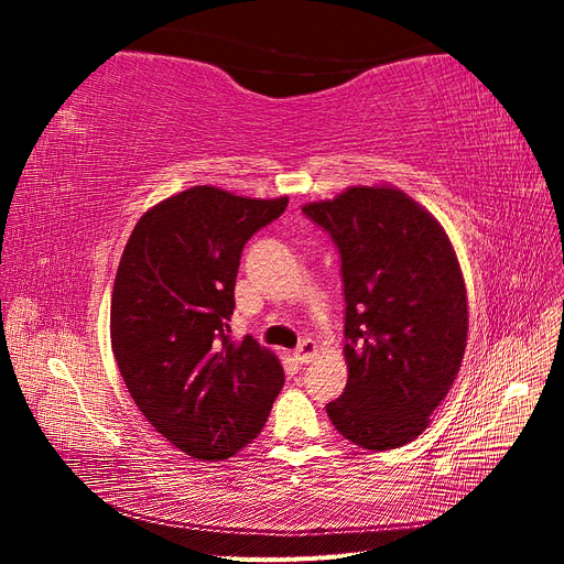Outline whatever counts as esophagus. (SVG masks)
Masks as SVG:
<instances>
[{
    "label": "esophagus",
    "instance_id": "obj_1",
    "mask_svg": "<svg viewBox=\"0 0 564 564\" xmlns=\"http://www.w3.org/2000/svg\"><path fill=\"white\" fill-rule=\"evenodd\" d=\"M315 355H317V346H315V340H311V338H303L294 350V357H296L299 365H308Z\"/></svg>",
    "mask_w": 564,
    "mask_h": 564
}]
</instances>
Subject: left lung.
<instances>
[{
  "label": "left lung",
  "mask_w": 564,
  "mask_h": 564,
  "mask_svg": "<svg viewBox=\"0 0 564 564\" xmlns=\"http://www.w3.org/2000/svg\"><path fill=\"white\" fill-rule=\"evenodd\" d=\"M303 214L340 256L346 299L344 395L334 429L365 449L419 437L447 398L466 352V284L447 232L390 185H355Z\"/></svg>",
  "instance_id": "1"
}]
</instances>
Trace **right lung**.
<instances>
[{
	"instance_id": "obj_1",
	"label": "right lung",
	"mask_w": 564,
	"mask_h": 564,
	"mask_svg": "<svg viewBox=\"0 0 564 564\" xmlns=\"http://www.w3.org/2000/svg\"><path fill=\"white\" fill-rule=\"evenodd\" d=\"M289 199L195 185L135 224L117 268L110 338L135 406L174 447L220 460L261 433L284 386L280 360L230 338L235 278L249 237Z\"/></svg>"
}]
</instances>
